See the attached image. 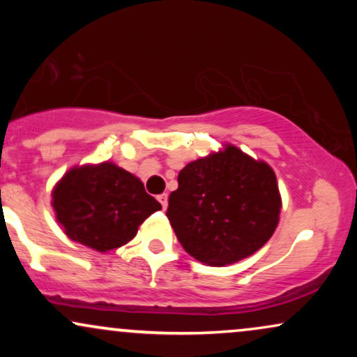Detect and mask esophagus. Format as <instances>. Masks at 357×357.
I'll use <instances>...</instances> for the list:
<instances>
[{"label":"esophagus","instance_id":"34e87169","mask_svg":"<svg viewBox=\"0 0 357 357\" xmlns=\"http://www.w3.org/2000/svg\"><path fill=\"white\" fill-rule=\"evenodd\" d=\"M158 199H159V203L162 204V208H165V210H166V208H167V195H166V192H162V195H159Z\"/></svg>","mask_w":357,"mask_h":357}]
</instances>
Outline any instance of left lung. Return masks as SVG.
Listing matches in <instances>:
<instances>
[{"label":"left lung","mask_w":357,"mask_h":357,"mask_svg":"<svg viewBox=\"0 0 357 357\" xmlns=\"http://www.w3.org/2000/svg\"><path fill=\"white\" fill-rule=\"evenodd\" d=\"M178 183L167 220L183 248L204 265L243 260L275 231L282 210L275 173L236 146L188 162Z\"/></svg>","instance_id":"1"}]
</instances>
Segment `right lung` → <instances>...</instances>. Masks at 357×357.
<instances>
[{"label":"right lung","mask_w":357,"mask_h":357,"mask_svg":"<svg viewBox=\"0 0 357 357\" xmlns=\"http://www.w3.org/2000/svg\"><path fill=\"white\" fill-rule=\"evenodd\" d=\"M52 206L68 238L100 253L129 243L161 210L137 176L110 161L70 167L53 188Z\"/></svg>","instance_id":"1"}]
</instances>
